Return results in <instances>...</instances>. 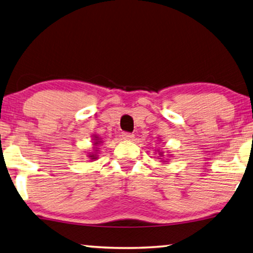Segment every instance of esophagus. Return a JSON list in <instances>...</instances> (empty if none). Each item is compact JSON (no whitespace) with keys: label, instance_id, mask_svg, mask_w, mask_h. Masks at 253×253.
Wrapping results in <instances>:
<instances>
[{"label":"esophagus","instance_id":"34e87169","mask_svg":"<svg viewBox=\"0 0 253 253\" xmlns=\"http://www.w3.org/2000/svg\"><path fill=\"white\" fill-rule=\"evenodd\" d=\"M122 137H123L124 139H128V140H130V139H134V134H131V132L124 131V132H123V135H122Z\"/></svg>","mask_w":253,"mask_h":253}]
</instances>
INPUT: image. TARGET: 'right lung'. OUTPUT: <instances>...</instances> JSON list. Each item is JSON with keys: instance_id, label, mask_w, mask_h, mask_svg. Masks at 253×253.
<instances>
[{"instance_id": "add662e5", "label": "right lung", "mask_w": 253, "mask_h": 253, "mask_svg": "<svg viewBox=\"0 0 253 253\" xmlns=\"http://www.w3.org/2000/svg\"><path fill=\"white\" fill-rule=\"evenodd\" d=\"M95 140L97 142V143H95V145H97V144H98V140H99V138H98V137L95 136ZM89 157H91V160H96V158H97L96 154H90V155H89Z\"/></svg>"}]
</instances>
